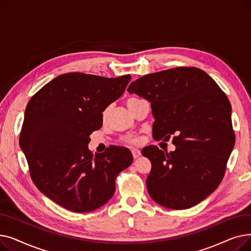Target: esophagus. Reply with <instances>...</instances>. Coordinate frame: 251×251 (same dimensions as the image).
I'll list each match as a JSON object with an SVG mask.
<instances>
[{
	"label": "esophagus",
	"instance_id": "34e87169",
	"mask_svg": "<svg viewBox=\"0 0 251 251\" xmlns=\"http://www.w3.org/2000/svg\"><path fill=\"white\" fill-rule=\"evenodd\" d=\"M131 152H132V155H133L134 159H138V157L141 155L140 151L137 150V149H132V150H131Z\"/></svg>",
	"mask_w": 251,
	"mask_h": 251
}]
</instances>
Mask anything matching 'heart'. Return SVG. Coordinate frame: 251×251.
Returning a JSON list of instances; mask_svg holds the SVG:
<instances>
[{
  "label": "heart",
  "instance_id": "1",
  "mask_svg": "<svg viewBox=\"0 0 251 251\" xmlns=\"http://www.w3.org/2000/svg\"><path fill=\"white\" fill-rule=\"evenodd\" d=\"M140 100V99H137V98H130V99H128V100H127V105H128V108L130 107L131 104L134 103L135 101H137V100ZM108 114H109V108H105V109L102 111V113H101L102 120H105V119H107ZM139 139H140V138H139L138 135H127V136H124V137L122 138V140H123L124 142L128 143V144H137V143L139 142Z\"/></svg>",
  "mask_w": 251,
  "mask_h": 251
}]
</instances>
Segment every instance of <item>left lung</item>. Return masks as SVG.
<instances>
[{"label": "left lung", "mask_w": 251, "mask_h": 251, "mask_svg": "<svg viewBox=\"0 0 251 251\" xmlns=\"http://www.w3.org/2000/svg\"><path fill=\"white\" fill-rule=\"evenodd\" d=\"M129 94L151 101L154 140H169L174 151L150 146V196L171 209H185L213 193L226 172L235 144L230 101L214 79L196 67H176L142 76Z\"/></svg>", "instance_id": "8db88e82"}]
</instances>
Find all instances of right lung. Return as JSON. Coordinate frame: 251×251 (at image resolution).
Here are the masks:
<instances>
[{
    "label": "right lung",
    "instance_id": "add662e5",
    "mask_svg": "<svg viewBox=\"0 0 251 251\" xmlns=\"http://www.w3.org/2000/svg\"><path fill=\"white\" fill-rule=\"evenodd\" d=\"M130 75L107 78L72 72L39 89L25 110L19 143L35 186L74 213L107 203L118 174L133 162L126 148L94 155L89 135L102 125V111L120 98Z\"/></svg>",
    "mask_w": 251,
    "mask_h": 251
}]
</instances>
